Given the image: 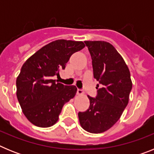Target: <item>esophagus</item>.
<instances>
[{"mask_svg":"<svg viewBox=\"0 0 154 154\" xmlns=\"http://www.w3.org/2000/svg\"><path fill=\"white\" fill-rule=\"evenodd\" d=\"M84 93V92H83V90H82V89H77V94H78V95H82V94Z\"/></svg>","mask_w":154,"mask_h":154,"instance_id":"esophagus-1","label":"esophagus"}]
</instances>
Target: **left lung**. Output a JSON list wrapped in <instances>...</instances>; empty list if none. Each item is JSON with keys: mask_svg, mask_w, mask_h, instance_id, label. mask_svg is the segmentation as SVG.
Masks as SVG:
<instances>
[{"mask_svg": "<svg viewBox=\"0 0 154 154\" xmlns=\"http://www.w3.org/2000/svg\"><path fill=\"white\" fill-rule=\"evenodd\" d=\"M85 43L92 57L94 78L99 84L96 97L89 96V109L78 116L84 130L100 133L112 127L120 118L129 102L132 81L123 58L110 43L103 41H85Z\"/></svg>", "mask_w": 154, "mask_h": 154, "instance_id": "left-lung-1", "label": "left lung"}]
</instances>
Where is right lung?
Masks as SVG:
<instances>
[{
  "label": "right lung",
  "mask_w": 154,
  "mask_h": 154,
  "mask_svg": "<svg viewBox=\"0 0 154 154\" xmlns=\"http://www.w3.org/2000/svg\"><path fill=\"white\" fill-rule=\"evenodd\" d=\"M84 47L82 42L55 41L36 51L22 65L16 81L17 97L31 123L49 127L58 121L64 104L74 97L77 88L52 78L65 69L71 55Z\"/></svg>",
  "instance_id": "obj_1"
}]
</instances>
